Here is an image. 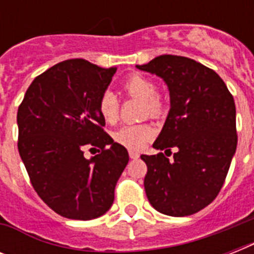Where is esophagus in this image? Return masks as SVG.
<instances>
[{"mask_svg": "<svg viewBox=\"0 0 254 254\" xmlns=\"http://www.w3.org/2000/svg\"><path fill=\"white\" fill-rule=\"evenodd\" d=\"M129 157H130L131 159H138L139 158V154L137 153V151L134 150H129Z\"/></svg>", "mask_w": 254, "mask_h": 254, "instance_id": "1", "label": "esophagus"}]
</instances>
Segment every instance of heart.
Returning <instances> with one entry per match:
<instances>
[{
	"label": "heart",
	"instance_id": "heart-1",
	"mask_svg": "<svg viewBox=\"0 0 254 254\" xmlns=\"http://www.w3.org/2000/svg\"><path fill=\"white\" fill-rule=\"evenodd\" d=\"M124 92L130 97L142 101V116L158 117L162 115L163 103L157 96V85L151 79L133 73L124 81ZM99 113L107 124H115L119 119L120 103L117 96L111 91H105L99 99ZM154 127L150 124L124 125L113 133V138L123 146L138 150L154 135Z\"/></svg>",
	"mask_w": 254,
	"mask_h": 254
}]
</instances>
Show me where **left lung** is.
Returning <instances> with one entry per match:
<instances>
[{"label": "left lung", "instance_id": "left-lung-1", "mask_svg": "<svg viewBox=\"0 0 254 254\" xmlns=\"http://www.w3.org/2000/svg\"><path fill=\"white\" fill-rule=\"evenodd\" d=\"M135 67L169 88V115L153 147L170 154L177 149L174 161L163 153L141 155L147 199L169 216L196 213L217 196L236 153L232 95L215 71L190 58L161 55Z\"/></svg>", "mask_w": 254, "mask_h": 254}]
</instances>
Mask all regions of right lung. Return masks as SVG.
Wrapping results in <instances>:
<instances>
[{
    "label": "right lung",
    "mask_w": 254,
    "mask_h": 254,
    "mask_svg": "<svg viewBox=\"0 0 254 254\" xmlns=\"http://www.w3.org/2000/svg\"><path fill=\"white\" fill-rule=\"evenodd\" d=\"M116 69L83 59L61 62L34 79L18 108V151L31 185L67 219L103 216L129 162L127 149L104 131L97 107ZM88 147L102 151L88 160Z\"/></svg>",
    "instance_id": "add662e5"
}]
</instances>
